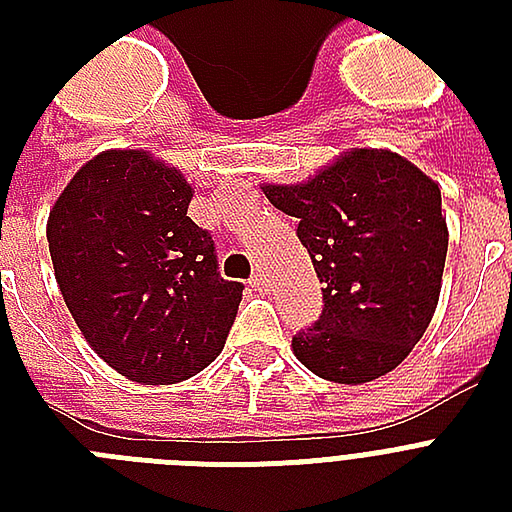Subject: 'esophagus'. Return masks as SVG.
<instances>
[{"label":"esophagus","mask_w":512,"mask_h":512,"mask_svg":"<svg viewBox=\"0 0 512 512\" xmlns=\"http://www.w3.org/2000/svg\"><path fill=\"white\" fill-rule=\"evenodd\" d=\"M249 287L255 289V292H260V295H265L268 289H271V281H268V276H265L263 271H257L252 279H249Z\"/></svg>","instance_id":"obj_1"}]
</instances>
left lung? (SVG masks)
<instances>
[{
    "instance_id": "1",
    "label": "left lung",
    "mask_w": 512,
    "mask_h": 512,
    "mask_svg": "<svg viewBox=\"0 0 512 512\" xmlns=\"http://www.w3.org/2000/svg\"><path fill=\"white\" fill-rule=\"evenodd\" d=\"M263 191L297 217V239L324 281V311L292 337L295 356L340 385L396 369L441 292L449 231L438 185L404 156L353 148L308 183Z\"/></svg>"
}]
</instances>
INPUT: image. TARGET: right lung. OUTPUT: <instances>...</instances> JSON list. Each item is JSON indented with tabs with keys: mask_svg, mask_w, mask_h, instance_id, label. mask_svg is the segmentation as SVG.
Here are the masks:
<instances>
[{
	"mask_svg": "<svg viewBox=\"0 0 512 512\" xmlns=\"http://www.w3.org/2000/svg\"><path fill=\"white\" fill-rule=\"evenodd\" d=\"M191 185L146 151H106L76 172L47 220L60 295L108 366L170 385L223 350L241 303L215 241L188 217Z\"/></svg>",
	"mask_w": 512,
	"mask_h": 512,
	"instance_id": "1",
	"label": "right lung"
}]
</instances>
